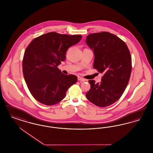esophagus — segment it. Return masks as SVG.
<instances>
[{
	"instance_id": "34e87169",
	"label": "esophagus",
	"mask_w": 153,
	"mask_h": 153,
	"mask_svg": "<svg viewBox=\"0 0 153 153\" xmlns=\"http://www.w3.org/2000/svg\"><path fill=\"white\" fill-rule=\"evenodd\" d=\"M78 80H79V81H86L85 79H84L81 77L80 76L78 77Z\"/></svg>"
}]
</instances>
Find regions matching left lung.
I'll return each mask as SVG.
<instances>
[{
	"label": "left lung",
	"mask_w": 153,
	"mask_h": 153,
	"mask_svg": "<svg viewBox=\"0 0 153 153\" xmlns=\"http://www.w3.org/2000/svg\"><path fill=\"white\" fill-rule=\"evenodd\" d=\"M85 42L94 53V68L103 74L102 81L91 85L86 93L89 101L100 107L118 100L127 87L131 76V54L126 43L108 32L91 34Z\"/></svg>",
	"instance_id": "left-lung-1"
}]
</instances>
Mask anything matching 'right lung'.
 Returning <instances> with one entry per match:
<instances>
[{
    "label": "right lung",
    "mask_w": 153,
    "mask_h": 153,
    "mask_svg": "<svg viewBox=\"0 0 153 153\" xmlns=\"http://www.w3.org/2000/svg\"><path fill=\"white\" fill-rule=\"evenodd\" d=\"M81 35L69 36L51 32L34 39L27 47L22 61L25 82L33 96L46 105L56 104L77 81L57 68L66 58L69 48L77 44Z\"/></svg>",
    "instance_id": "add662e5"
}]
</instances>
